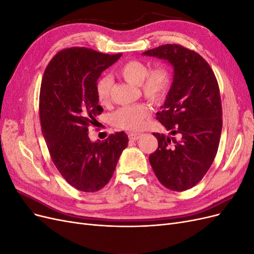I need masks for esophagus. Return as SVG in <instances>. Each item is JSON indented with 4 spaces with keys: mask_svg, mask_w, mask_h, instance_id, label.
<instances>
[{
    "mask_svg": "<svg viewBox=\"0 0 254 254\" xmlns=\"http://www.w3.org/2000/svg\"><path fill=\"white\" fill-rule=\"evenodd\" d=\"M140 136H141V133H136V132H131V133H129V134H128L129 140H131V141H136V140H139V139H140Z\"/></svg>",
    "mask_w": 254,
    "mask_h": 254,
    "instance_id": "esophagus-1",
    "label": "esophagus"
}]
</instances>
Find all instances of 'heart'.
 I'll return each instance as SVG.
<instances>
[{
    "instance_id": "obj_1",
    "label": "heart",
    "mask_w": 254,
    "mask_h": 254,
    "mask_svg": "<svg viewBox=\"0 0 254 254\" xmlns=\"http://www.w3.org/2000/svg\"><path fill=\"white\" fill-rule=\"evenodd\" d=\"M126 81L139 86L143 96L152 104H160L166 98L172 87V75L165 66L158 65L148 71V66L141 60H129L117 71ZM111 81L108 77L99 78L96 82V97L99 104L109 102ZM150 109L145 104L122 107L111 118L112 124L120 129L137 130L148 117Z\"/></svg>"
}]
</instances>
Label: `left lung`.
<instances>
[{"mask_svg": "<svg viewBox=\"0 0 254 254\" xmlns=\"http://www.w3.org/2000/svg\"><path fill=\"white\" fill-rule=\"evenodd\" d=\"M164 59L174 67V79L157 120L171 135L152 133L157 150L149 162L167 189L182 191L195 187L217 153L222 128L219 87L209 64L195 51L164 44L143 53Z\"/></svg>", "mask_w": 254, "mask_h": 254, "instance_id": "8db88e82", "label": "left lung"}]
</instances>
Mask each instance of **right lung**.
<instances>
[{"mask_svg":"<svg viewBox=\"0 0 254 254\" xmlns=\"http://www.w3.org/2000/svg\"><path fill=\"white\" fill-rule=\"evenodd\" d=\"M121 56L87 48L65 49L53 57L42 77L40 124L52 161L68 184L86 193L109 182L128 145L124 131L97 142L88 135L104 110L96 97L97 79Z\"/></svg>","mask_w":254,"mask_h":254,"instance_id":"right-lung-1","label":"right lung"}]
</instances>
